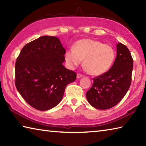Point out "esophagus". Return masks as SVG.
<instances>
[{
    "mask_svg": "<svg viewBox=\"0 0 146 146\" xmlns=\"http://www.w3.org/2000/svg\"><path fill=\"white\" fill-rule=\"evenodd\" d=\"M83 75H82V74H80V73H77V75H76V78H81L82 77Z\"/></svg>",
    "mask_w": 146,
    "mask_h": 146,
    "instance_id": "34e87169",
    "label": "esophagus"
}]
</instances>
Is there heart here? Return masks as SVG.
Listing matches in <instances>:
<instances>
[{
  "label": "heart",
  "instance_id": "obj_1",
  "mask_svg": "<svg viewBox=\"0 0 146 146\" xmlns=\"http://www.w3.org/2000/svg\"><path fill=\"white\" fill-rule=\"evenodd\" d=\"M69 68H74L83 60V67L91 75L98 76L110 70L115 58L114 48L108 44L91 38L78 40L64 54Z\"/></svg>",
  "mask_w": 146,
  "mask_h": 146
}]
</instances>
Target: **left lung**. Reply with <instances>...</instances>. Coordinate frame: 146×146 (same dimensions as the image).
<instances>
[{"instance_id":"1","label":"left lung","mask_w":146,"mask_h":146,"mask_svg":"<svg viewBox=\"0 0 146 146\" xmlns=\"http://www.w3.org/2000/svg\"><path fill=\"white\" fill-rule=\"evenodd\" d=\"M117 55L110 70L93 78L86 93L88 102L98 110H108L122 99L131 83L133 60L130 51L122 43L117 44Z\"/></svg>"}]
</instances>
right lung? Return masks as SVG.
Returning <instances> with one entry per match:
<instances>
[{"mask_svg": "<svg viewBox=\"0 0 146 146\" xmlns=\"http://www.w3.org/2000/svg\"><path fill=\"white\" fill-rule=\"evenodd\" d=\"M66 50L56 36H42L23 47L15 63V86L28 104L40 111L58 105L76 74L63 66Z\"/></svg>", "mask_w": 146, "mask_h": 146, "instance_id": "obj_1", "label": "right lung"}]
</instances>
